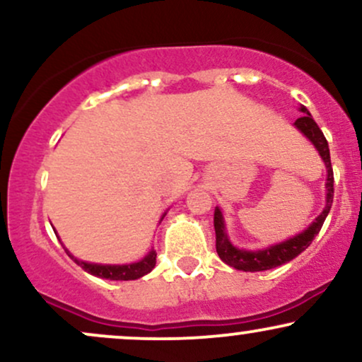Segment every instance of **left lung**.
<instances>
[{"label": "left lung", "mask_w": 362, "mask_h": 362, "mask_svg": "<svg viewBox=\"0 0 362 362\" xmlns=\"http://www.w3.org/2000/svg\"><path fill=\"white\" fill-rule=\"evenodd\" d=\"M303 112V117H300L294 122L298 131L303 136H306L311 141L315 148H317L318 155L322 156L323 163L327 167V204L323 207V211L320 216L315 218V221L306 228L305 231H301L300 235L293 236V238L286 240V242L271 245L267 248H262V250H245V248L235 247L230 242L226 233V224H224L223 213L219 207L214 209V230H216V252H218L219 259L224 264H228L230 267L238 269V271L245 272H259V271H269V269L279 267V265L286 264V262L293 260L294 257L300 255L301 252H305L313 242L315 236L318 235V231L322 230L323 221L330 213L332 201H334V170H332L330 163V149H328V143L323 136V132L320 131L318 124L315 122L311 114L306 107H300Z\"/></svg>", "instance_id": "8db88e82"}]
</instances>
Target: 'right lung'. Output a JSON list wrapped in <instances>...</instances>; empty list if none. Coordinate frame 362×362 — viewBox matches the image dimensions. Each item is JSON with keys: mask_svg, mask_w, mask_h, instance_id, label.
Masks as SVG:
<instances>
[{"mask_svg": "<svg viewBox=\"0 0 362 362\" xmlns=\"http://www.w3.org/2000/svg\"><path fill=\"white\" fill-rule=\"evenodd\" d=\"M167 214V213H165ZM165 214L161 216V219L165 218ZM66 253H68L71 259L80 265L81 269H85L86 272L91 274V276L102 277V279H110V281H134L139 279V277L146 276L148 272H151L155 269L156 264V252L153 250L148 253L144 259L139 262H134V264H122V265H103V264H91V262H85L76 259V257L69 253L68 248H64Z\"/></svg>", "mask_w": 362, "mask_h": 362, "instance_id": "right-lung-1", "label": "right lung"}]
</instances>
